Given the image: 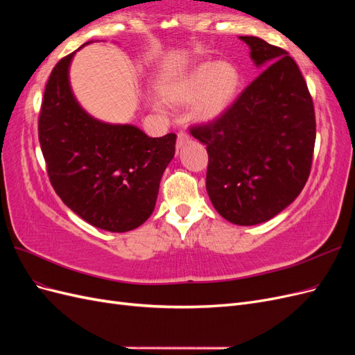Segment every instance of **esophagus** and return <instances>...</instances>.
<instances>
[{
	"label": "esophagus",
	"instance_id": "obj_1",
	"mask_svg": "<svg viewBox=\"0 0 355 355\" xmlns=\"http://www.w3.org/2000/svg\"><path fill=\"white\" fill-rule=\"evenodd\" d=\"M189 135L187 133V132H179L178 133V148H180V146H184L185 144H188L189 142Z\"/></svg>",
	"mask_w": 355,
	"mask_h": 355
}]
</instances>
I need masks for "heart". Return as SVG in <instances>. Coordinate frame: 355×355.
<instances>
[{"label":"heart","instance_id":"b5f03b06","mask_svg":"<svg viewBox=\"0 0 355 355\" xmlns=\"http://www.w3.org/2000/svg\"><path fill=\"white\" fill-rule=\"evenodd\" d=\"M240 72L230 62L202 63L182 85L178 98L184 102L196 99V114L201 120H211L228 108L237 94Z\"/></svg>","mask_w":355,"mask_h":355}]
</instances>
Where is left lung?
<instances>
[{"label":"left lung","mask_w":355,"mask_h":355,"mask_svg":"<svg viewBox=\"0 0 355 355\" xmlns=\"http://www.w3.org/2000/svg\"><path fill=\"white\" fill-rule=\"evenodd\" d=\"M266 67L227 110L191 135L207 145V194L237 225L270 220L304 189L313 166L315 112L306 81L287 51L240 37Z\"/></svg>","instance_id":"left-lung-1"}]
</instances>
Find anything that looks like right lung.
I'll list each match as a JSON object with an SVG mask.
<instances>
[{"instance_id":"add662e5","label":"right lung","mask_w":355,"mask_h":355,"mask_svg":"<svg viewBox=\"0 0 355 355\" xmlns=\"http://www.w3.org/2000/svg\"><path fill=\"white\" fill-rule=\"evenodd\" d=\"M72 56L53 68L38 116L50 184L93 227L135 230L154 211L161 176L175 155L176 135L149 137L135 125L105 124L85 114L69 87Z\"/></svg>"}]
</instances>
